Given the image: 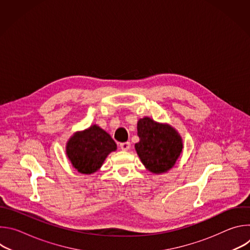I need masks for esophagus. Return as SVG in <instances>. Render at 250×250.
<instances>
[{"instance_id":"esophagus-1","label":"esophagus","mask_w":250,"mask_h":250,"mask_svg":"<svg viewBox=\"0 0 250 250\" xmlns=\"http://www.w3.org/2000/svg\"><path fill=\"white\" fill-rule=\"evenodd\" d=\"M120 147L121 149L123 150H128L129 147H130V142L126 141V142H122V144L120 145Z\"/></svg>"}]
</instances>
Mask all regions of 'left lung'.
Instances as JSON below:
<instances>
[{"mask_svg":"<svg viewBox=\"0 0 250 250\" xmlns=\"http://www.w3.org/2000/svg\"><path fill=\"white\" fill-rule=\"evenodd\" d=\"M137 135L139 142L135 144V150L141 162L152 173L167 172L182 152L183 144L178 132L150 118L138 121Z\"/></svg>","mask_w":250,"mask_h":250,"instance_id":"1","label":"left lung"}]
</instances>
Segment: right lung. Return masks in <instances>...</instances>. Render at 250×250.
<instances>
[{
	"label": "right lung",
	"mask_w": 250,
	"mask_h": 250,
	"mask_svg": "<svg viewBox=\"0 0 250 250\" xmlns=\"http://www.w3.org/2000/svg\"><path fill=\"white\" fill-rule=\"evenodd\" d=\"M116 149L117 145L110 134L95 125L71 137L67 142L66 153L78 172L92 174Z\"/></svg>",
	"instance_id": "right-lung-1"
}]
</instances>
